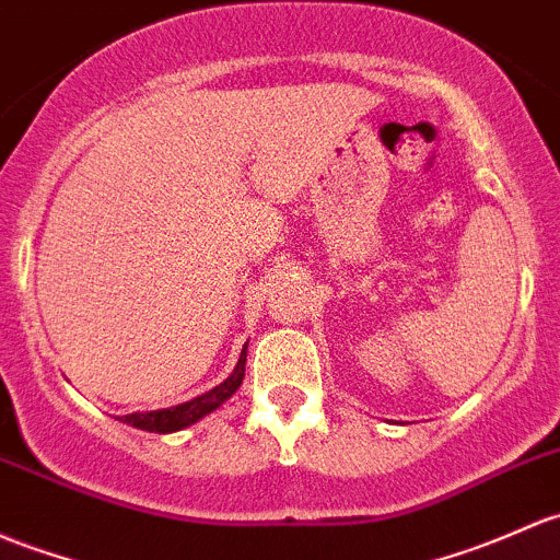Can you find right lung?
Instances as JSON below:
<instances>
[{"mask_svg": "<svg viewBox=\"0 0 560 560\" xmlns=\"http://www.w3.org/2000/svg\"><path fill=\"white\" fill-rule=\"evenodd\" d=\"M244 370H246V346H244V351H241L238 362H235L233 373L228 375L220 386L209 388V392L201 394V397L190 399V402L174 405V408L150 410V413H128V416H117V419H120L122 423H128V427L144 429V432H158V434L179 432V429L201 421L203 416H209L211 410L220 408L222 402H228V399L235 394V388L241 386V381H244Z\"/></svg>", "mask_w": 560, "mask_h": 560, "instance_id": "add662e5", "label": "right lung"}]
</instances>
